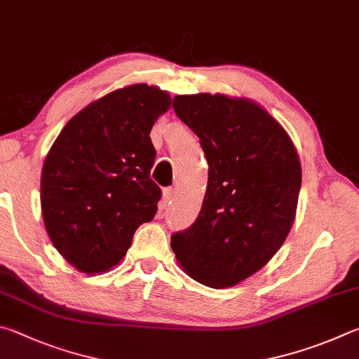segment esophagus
Wrapping results in <instances>:
<instances>
[{
  "instance_id": "1",
  "label": "esophagus",
  "mask_w": 359,
  "mask_h": 359,
  "mask_svg": "<svg viewBox=\"0 0 359 359\" xmlns=\"http://www.w3.org/2000/svg\"><path fill=\"white\" fill-rule=\"evenodd\" d=\"M176 196V191L173 189V187H165L162 192V197H163V203H170L172 200L175 198Z\"/></svg>"
}]
</instances>
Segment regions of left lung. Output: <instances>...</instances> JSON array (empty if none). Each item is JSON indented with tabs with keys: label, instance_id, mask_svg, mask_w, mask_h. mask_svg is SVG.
<instances>
[{
	"label": "left lung",
	"instance_id": "left-lung-1",
	"mask_svg": "<svg viewBox=\"0 0 359 359\" xmlns=\"http://www.w3.org/2000/svg\"><path fill=\"white\" fill-rule=\"evenodd\" d=\"M173 110L200 138L208 186L196 222L170 244L200 284L236 285L273 259L292 229L301 189L297 149L282 126L248 99L175 96Z\"/></svg>",
	"mask_w": 359,
	"mask_h": 359
}]
</instances>
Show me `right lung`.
<instances>
[{
	"instance_id": "1",
	"label": "right lung",
	"mask_w": 359,
	"mask_h": 359,
	"mask_svg": "<svg viewBox=\"0 0 359 359\" xmlns=\"http://www.w3.org/2000/svg\"><path fill=\"white\" fill-rule=\"evenodd\" d=\"M170 104L156 86L121 88L79 111L50 148L41 178L43 224L79 271L115 266L135 230L154 217L162 192L149 178V132Z\"/></svg>"
}]
</instances>
